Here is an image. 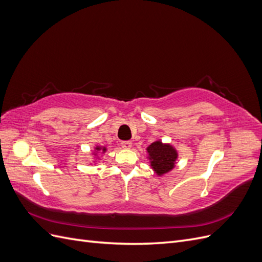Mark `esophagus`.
Returning <instances> with one entry per match:
<instances>
[{
	"label": "esophagus",
	"instance_id": "1",
	"mask_svg": "<svg viewBox=\"0 0 262 262\" xmlns=\"http://www.w3.org/2000/svg\"><path fill=\"white\" fill-rule=\"evenodd\" d=\"M121 146H122L123 148H130V147L132 146L131 141H122V142H121Z\"/></svg>",
	"mask_w": 262,
	"mask_h": 262
}]
</instances>
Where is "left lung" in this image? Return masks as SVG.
<instances>
[{
  "instance_id": "left-lung-1",
  "label": "left lung",
  "mask_w": 262,
  "mask_h": 262,
  "mask_svg": "<svg viewBox=\"0 0 262 262\" xmlns=\"http://www.w3.org/2000/svg\"><path fill=\"white\" fill-rule=\"evenodd\" d=\"M150 166L157 175H164L175 167V162L178 156L176 149L169 144H163L156 141L147 148Z\"/></svg>"
}]
</instances>
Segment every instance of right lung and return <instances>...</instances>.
<instances>
[{
  "mask_svg": "<svg viewBox=\"0 0 262 262\" xmlns=\"http://www.w3.org/2000/svg\"><path fill=\"white\" fill-rule=\"evenodd\" d=\"M96 150H101V152H106V147H96Z\"/></svg>",
  "mask_w": 262,
  "mask_h": 262,
  "instance_id": "1",
  "label": "right lung"
}]
</instances>
